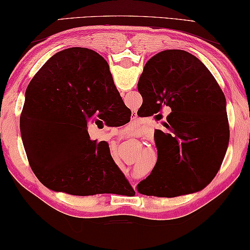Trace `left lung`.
Listing matches in <instances>:
<instances>
[{"mask_svg":"<svg viewBox=\"0 0 250 250\" xmlns=\"http://www.w3.org/2000/svg\"><path fill=\"white\" fill-rule=\"evenodd\" d=\"M137 89L150 115L169 107L157 129L158 160L140 194L176 197L202 190L218 173L229 144L226 98L208 68L188 52L168 49L147 61Z\"/></svg>","mask_w":250,"mask_h":250,"instance_id":"left-lung-1","label":"left lung"}]
</instances>
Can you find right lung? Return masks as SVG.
<instances>
[{
	"instance_id": "obj_1",
	"label": "right lung",
	"mask_w": 250,
	"mask_h": 250,
	"mask_svg": "<svg viewBox=\"0 0 250 250\" xmlns=\"http://www.w3.org/2000/svg\"><path fill=\"white\" fill-rule=\"evenodd\" d=\"M98 117L131 119L107 62L82 47L56 53L29 83L20 118L29 165L42 185L77 196L135 194L108 143L90 139L88 123Z\"/></svg>"
}]
</instances>
